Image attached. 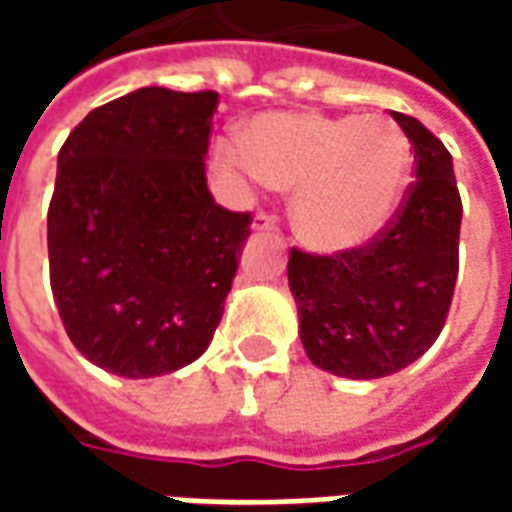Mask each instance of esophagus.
<instances>
[{"instance_id": "34e87169", "label": "esophagus", "mask_w": 512, "mask_h": 512, "mask_svg": "<svg viewBox=\"0 0 512 512\" xmlns=\"http://www.w3.org/2000/svg\"><path fill=\"white\" fill-rule=\"evenodd\" d=\"M277 227V216H271V213H257L255 222H252V230L255 233H268V230H274Z\"/></svg>"}]
</instances>
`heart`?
<instances>
[{
  "label": "heart",
  "mask_w": 512,
  "mask_h": 512,
  "mask_svg": "<svg viewBox=\"0 0 512 512\" xmlns=\"http://www.w3.org/2000/svg\"><path fill=\"white\" fill-rule=\"evenodd\" d=\"M244 161L274 189H296L293 230L315 252L370 244L403 202L411 175L406 134L381 117L274 112L244 134Z\"/></svg>",
  "instance_id": "heart-1"
}]
</instances>
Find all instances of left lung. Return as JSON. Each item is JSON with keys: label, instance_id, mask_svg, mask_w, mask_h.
I'll return each mask as SVG.
<instances>
[{"label": "left lung", "instance_id": "left-lung-1", "mask_svg": "<svg viewBox=\"0 0 512 512\" xmlns=\"http://www.w3.org/2000/svg\"><path fill=\"white\" fill-rule=\"evenodd\" d=\"M414 147L397 219L373 244L334 257L293 249L288 285L315 367L340 378L392 376L436 343L458 279L461 197L452 156L419 120L395 112Z\"/></svg>", "mask_w": 512, "mask_h": 512}]
</instances>
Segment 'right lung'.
Here are the masks:
<instances>
[{
  "mask_svg": "<svg viewBox=\"0 0 512 512\" xmlns=\"http://www.w3.org/2000/svg\"><path fill=\"white\" fill-rule=\"evenodd\" d=\"M219 93L142 87L98 106L57 156L49 205L54 304L76 351L153 378L211 345L252 216L205 180Z\"/></svg>",
  "mask_w": 512,
  "mask_h": 512,
  "instance_id": "obj_1",
  "label": "right lung"
}]
</instances>
